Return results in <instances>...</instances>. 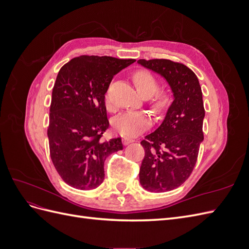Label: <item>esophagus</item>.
<instances>
[{
  "label": "esophagus",
  "instance_id": "1",
  "mask_svg": "<svg viewBox=\"0 0 249 249\" xmlns=\"http://www.w3.org/2000/svg\"><path fill=\"white\" fill-rule=\"evenodd\" d=\"M132 142H134V140L131 139V138H126V137H124V138H123V143H124V145L130 144V143H132Z\"/></svg>",
  "mask_w": 249,
  "mask_h": 249
}]
</instances>
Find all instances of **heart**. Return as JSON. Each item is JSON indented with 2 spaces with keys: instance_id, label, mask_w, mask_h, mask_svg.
I'll list each match as a JSON object with an SVG mask.
<instances>
[{
  "instance_id": "1",
  "label": "heart",
  "mask_w": 249,
  "mask_h": 249,
  "mask_svg": "<svg viewBox=\"0 0 249 249\" xmlns=\"http://www.w3.org/2000/svg\"><path fill=\"white\" fill-rule=\"evenodd\" d=\"M135 84L137 86L138 91L143 96H149L154 94L158 89V83L155 77L147 71H138L134 74ZM168 95L166 92L160 91L156 93V96L152 102V107L155 111L162 110L167 104ZM107 107L111 106L108 95L106 96ZM150 124V119L147 113L144 111H125L120 113L113 119V126L115 131L123 136L135 137L146 130Z\"/></svg>"
}]
</instances>
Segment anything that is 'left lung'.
Returning <instances> with one entry per match:
<instances>
[{
    "label": "left lung",
    "instance_id": "1",
    "mask_svg": "<svg viewBox=\"0 0 249 249\" xmlns=\"http://www.w3.org/2000/svg\"><path fill=\"white\" fill-rule=\"evenodd\" d=\"M138 64L166 80L173 94L160 126L141 141L145 156L139 171L140 184L150 192H166L182 185L197 161L203 140L202 92L196 74L182 63L140 59Z\"/></svg>",
    "mask_w": 249,
    "mask_h": 249
}]
</instances>
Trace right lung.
<instances>
[{
	"mask_svg": "<svg viewBox=\"0 0 249 249\" xmlns=\"http://www.w3.org/2000/svg\"><path fill=\"white\" fill-rule=\"evenodd\" d=\"M135 59L80 56L59 71L52 92L48 137L53 164L64 182L80 190L99 187L104 163L123 149L122 138L103 141L109 127L105 94Z\"/></svg>",
	"mask_w": 249,
	"mask_h": 249,
	"instance_id": "obj_1",
	"label": "right lung"
}]
</instances>
